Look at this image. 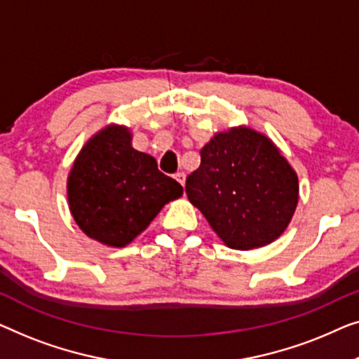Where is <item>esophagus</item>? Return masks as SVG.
Wrapping results in <instances>:
<instances>
[{"instance_id":"34e87169","label":"esophagus","mask_w":359,"mask_h":359,"mask_svg":"<svg viewBox=\"0 0 359 359\" xmlns=\"http://www.w3.org/2000/svg\"><path fill=\"white\" fill-rule=\"evenodd\" d=\"M174 179H175V180H177V182H179V184H180L182 187H184V185H185V174H184V172H177V174H175V175H174Z\"/></svg>"}]
</instances>
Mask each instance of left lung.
I'll return each instance as SVG.
<instances>
[{
    "label": "left lung",
    "mask_w": 359,
    "mask_h": 359,
    "mask_svg": "<svg viewBox=\"0 0 359 359\" xmlns=\"http://www.w3.org/2000/svg\"><path fill=\"white\" fill-rule=\"evenodd\" d=\"M200 156L185 191L219 239L237 250L278 239L294 215L299 185L273 141L237 127L216 133Z\"/></svg>",
    "instance_id": "obj_1"
}]
</instances>
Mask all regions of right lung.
Returning a JSON list of instances; mask_svg holds the SVG:
<instances>
[{
    "instance_id": "right-lung-1",
    "label": "right lung",
    "mask_w": 359,
    "mask_h": 359,
    "mask_svg": "<svg viewBox=\"0 0 359 359\" xmlns=\"http://www.w3.org/2000/svg\"><path fill=\"white\" fill-rule=\"evenodd\" d=\"M67 187L81 231L110 247L130 244L165 203L184 194L153 156L131 146L130 130L120 125H109L83 146Z\"/></svg>"
}]
</instances>
